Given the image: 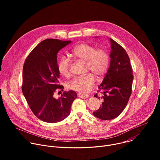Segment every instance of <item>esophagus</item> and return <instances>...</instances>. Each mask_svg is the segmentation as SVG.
<instances>
[{"mask_svg":"<svg viewBox=\"0 0 160 160\" xmlns=\"http://www.w3.org/2000/svg\"><path fill=\"white\" fill-rule=\"evenodd\" d=\"M78 98H80L82 99H87L88 98V96L87 94H81V93H79L78 94Z\"/></svg>","mask_w":160,"mask_h":160,"instance_id":"34e87169","label":"esophagus"}]
</instances>
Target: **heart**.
<instances>
[{
  "instance_id": "heart-1",
  "label": "heart",
  "mask_w": 160,
  "mask_h": 160,
  "mask_svg": "<svg viewBox=\"0 0 160 160\" xmlns=\"http://www.w3.org/2000/svg\"><path fill=\"white\" fill-rule=\"evenodd\" d=\"M72 54L87 62V70L92 71L98 77L102 78L106 73L109 66V56L104 49H98L92 45L86 43L78 44L72 49ZM70 61L66 57H62L58 64L59 73L69 76L70 73ZM95 77L92 73L77 77L68 83V87L80 93H87L92 87Z\"/></svg>"
}]
</instances>
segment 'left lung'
Wrapping results in <instances>:
<instances>
[{"instance_id": "left-lung-1", "label": "left lung", "mask_w": 160, "mask_h": 160, "mask_svg": "<svg viewBox=\"0 0 160 160\" xmlns=\"http://www.w3.org/2000/svg\"><path fill=\"white\" fill-rule=\"evenodd\" d=\"M110 65L105 77L99 86V91H103L100 98L102 106L93 115L103 120H112L118 117L125 108L132 93L133 79L132 68L129 57L125 49L115 40L110 38Z\"/></svg>"}]
</instances>
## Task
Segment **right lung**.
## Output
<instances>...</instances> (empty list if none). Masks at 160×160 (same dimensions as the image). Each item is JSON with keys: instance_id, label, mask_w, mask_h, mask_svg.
Instances as JSON below:
<instances>
[{"instance_id": "add662e5", "label": "right lung", "mask_w": 160, "mask_h": 160, "mask_svg": "<svg viewBox=\"0 0 160 160\" xmlns=\"http://www.w3.org/2000/svg\"><path fill=\"white\" fill-rule=\"evenodd\" d=\"M71 42L44 40L30 53L23 65L22 94L34 115L45 122L57 123L65 119L77 97L73 90L64 91L58 99L54 96L57 90L64 88L58 84L57 54Z\"/></svg>"}]
</instances>
